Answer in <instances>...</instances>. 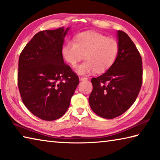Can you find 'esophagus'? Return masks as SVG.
Segmentation results:
<instances>
[{
	"label": "esophagus",
	"mask_w": 160,
	"mask_h": 160,
	"mask_svg": "<svg viewBox=\"0 0 160 160\" xmlns=\"http://www.w3.org/2000/svg\"><path fill=\"white\" fill-rule=\"evenodd\" d=\"M87 79H88V78H85V77H79V80H80V81L85 80H87Z\"/></svg>",
	"instance_id": "1"
}]
</instances>
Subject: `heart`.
<instances>
[{
  "instance_id": "obj_1",
  "label": "heart",
  "mask_w": 160,
  "mask_h": 160,
  "mask_svg": "<svg viewBox=\"0 0 160 160\" xmlns=\"http://www.w3.org/2000/svg\"><path fill=\"white\" fill-rule=\"evenodd\" d=\"M116 39L96 32H84L76 35L75 42H66L61 48L64 60L75 66L85 56V61L75 68L76 73L85 75L95 71L102 73L109 69L118 53Z\"/></svg>"
}]
</instances>
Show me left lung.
I'll use <instances>...</instances> for the list:
<instances>
[{
	"mask_svg": "<svg viewBox=\"0 0 160 160\" xmlns=\"http://www.w3.org/2000/svg\"><path fill=\"white\" fill-rule=\"evenodd\" d=\"M118 53L104 74L93 78L89 104L104 118L112 119L126 112L135 102L142 85V58L128 35L118 31Z\"/></svg>",
	"mask_w": 160,
	"mask_h": 160,
	"instance_id": "1",
	"label": "left lung"
}]
</instances>
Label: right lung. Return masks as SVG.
Listing matches in <instances>:
<instances>
[{
    "mask_svg": "<svg viewBox=\"0 0 160 160\" xmlns=\"http://www.w3.org/2000/svg\"><path fill=\"white\" fill-rule=\"evenodd\" d=\"M70 28L38 32L19 58L22 99L29 112L42 120L53 121L64 115L79 84L78 75L65 64L61 54Z\"/></svg>",
    "mask_w": 160,
    "mask_h": 160,
    "instance_id": "1",
    "label": "right lung"
}]
</instances>
